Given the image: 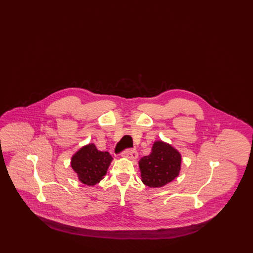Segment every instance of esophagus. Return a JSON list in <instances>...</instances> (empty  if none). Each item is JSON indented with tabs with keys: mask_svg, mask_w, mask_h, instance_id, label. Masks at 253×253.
Wrapping results in <instances>:
<instances>
[{
	"mask_svg": "<svg viewBox=\"0 0 253 253\" xmlns=\"http://www.w3.org/2000/svg\"><path fill=\"white\" fill-rule=\"evenodd\" d=\"M123 157L135 161L138 158V153L135 150H126L123 152Z\"/></svg>",
	"mask_w": 253,
	"mask_h": 253,
	"instance_id": "34e87169",
	"label": "esophagus"
}]
</instances>
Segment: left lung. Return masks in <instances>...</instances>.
<instances>
[{
  "label": "left lung",
  "instance_id": "8db88e82",
  "mask_svg": "<svg viewBox=\"0 0 253 253\" xmlns=\"http://www.w3.org/2000/svg\"><path fill=\"white\" fill-rule=\"evenodd\" d=\"M181 160V154L171 144L155 141L151 153L139 161L141 181L150 188L165 186L179 175Z\"/></svg>",
  "mask_w": 253,
  "mask_h": 253
}]
</instances>
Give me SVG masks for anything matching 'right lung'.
Returning a JSON list of instances; mask_svg holds the SVG:
<instances>
[{"label": "right lung", "mask_w": 253, "mask_h": 253, "mask_svg": "<svg viewBox=\"0 0 253 253\" xmlns=\"http://www.w3.org/2000/svg\"><path fill=\"white\" fill-rule=\"evenodd\" d=\"M112 160L109 152L100 151L94 143H89L72 156L71 167L80 182L94 186L104 178Z\"/></svg>", "instance_id": "obj_1"}]
</instances>
